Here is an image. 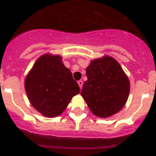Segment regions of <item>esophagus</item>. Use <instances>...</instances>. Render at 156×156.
I'll use <instances>...</instances> for the list:
<instances>
[{"mask_svg": "<svg viewBox=\"0 0 156 156\" xmlns=\"http://www.w3.org/2000/svg\"><path fill=\"white\" fill-rule=\"evenodd\" d=\"M77 83H78V84H79V87H80V89H81L83 87V82L82 80H79Z\"/></svg>", "mask_w": 156, "mask_h": 156, "instance_id": "1", "label": "esophagus"}]
</instances>
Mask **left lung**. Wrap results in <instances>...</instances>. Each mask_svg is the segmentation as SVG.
Returning <instances> with one entry per match:
<instances>
[{
	"label": "left lung",
	"mask_w": 156,
	"mask_h": 156,
	"mask_svg": "<svg viewBox=\"0 0 156 156\" xmlns=\"http://www.w3.org/2000/svg\"><path fill=\"white\" fill-rule=\"evenodd\" d=\"M81 96L91 112L99 118H108L126 104L130 83L120 64L108 55L91 61L86 69Z\"/></svg>",
	"instance_id": "obj_1"
}]
</instances>
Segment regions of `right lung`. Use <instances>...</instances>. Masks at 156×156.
Here are the masks:
<instances>
[{
  "label": "right lung",
  "instance_id": "right-lung-1",
  "mask_svg": "<svg viewBox=\"0 0 156 156\" xmlns=\"http://www.w3.org/2000/svg\"><path fill=\"white\" fill-rule=\"evenodd\" d=\"M25 88L31 105L48 118L62 114L80 93L79 85L62 57L50 54L37 59L25 78Z\"/></svg>",
  "mask_w": 156,
  "mask_h": 156
}]
</instances>
